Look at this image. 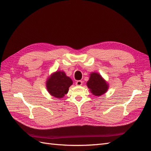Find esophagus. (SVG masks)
I'll return each instance as SVG.
<instances>
[{
	"label": "esophagus",
	"mask_w": 151,
	"mask_h": 151,
	"mask_svg": "<svg viewBox=\"0 0 151 151\" xmlns=\"http://www.w3.org/2000/svg\"><path fill=\"white\" fill-rule=\"evenodd\" d=\"M76 85L77 86H81L83 85V81H77L76 83Z\"/></svg>",
	"instance_id": "obj_1"
}]
</instances>
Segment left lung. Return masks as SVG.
I'll return each instance as SVG.
<instances>
[{"instance_id":"8db88e82","label":"left lung","mask_w":151,"mask_h":151,"mask_svg":"<svg viewBox=\"0 0 151 151\" xmlns=\"http://www.w3.org/2000/svg\"><path fill=\"white\" fill-rule=\"evenodd\" d=\"M87 86L93 94L96 96H100L104 94L108 89V84L103 79L101 75L96 72H93L90 74Z\"/></svg>"}]
</instances>
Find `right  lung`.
Returning a JSON list of instances; mask_svg holds the SVG:
<instances>
[{
    "mask_svg": "<svg viewBox=\"0 0 151 151\" xmlns=\"http://www.w3.org/2000/svg\"><path fill=\"white\" fill-rule=\"evenodd\" d=\"M46 84L48 93L52 96L62 98L68 93L72 81L64 72L57 71L47 79Z\"/></svg>",
    "mask_w": 151,
    "mask_h": 151,
    "instance_id": "obj_1",
    "label": "right lung"
}]
</instances>
